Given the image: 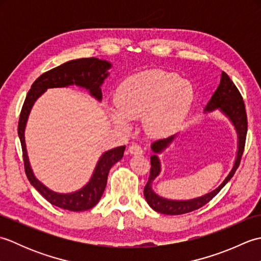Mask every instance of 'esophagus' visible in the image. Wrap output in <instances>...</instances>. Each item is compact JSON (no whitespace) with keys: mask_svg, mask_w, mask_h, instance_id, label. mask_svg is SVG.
Listing matches in <instances>:
<instances>
[{"mask_svg":"<svg viewBox=\"0 0 261 261\" xmlns=\"http://www.w3.org/2000/svg\"><path fill=\"white\" fill-rule=\"evenodd\" d=\"M129 152L131 154H142L143 150H142V148L139 145H137V143H134V145H131L129 147Z\"/></svg>","mask_w":261,"mask_h":261,"instance_id":"esophagus-1","label":"esophagus"}]
</instances>
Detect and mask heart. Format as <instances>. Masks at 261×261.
I'll list each match as a JSON object with an SVG mask.
<instances>
[{"label": "heart", "mask_w": 261, "mask_h": 261, "mask_svg": "<svg viewBox=\"0 0 261 261\" xmlns=\"http://www.w3.org/2000/svg\"><path fill=\"white\" fill-rule=\"evenodd\" d=\"M110 118L127 130L130 120L145 116V127L156 137L170 135L180 125L194 101V88L179 75L152 69L127 77L115 92Z\"/></svg>", "instance_id": "1"}]
</instances>
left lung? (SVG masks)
Segmentation results:
<instances>
[{
  "label": "left lung",
  "instance_id": "obj_1",
  "mask_svg": "<svg viewBox=\"0 0 261 261\" xmlns=\"http://www.w3.org/2000/svg\"><path fill=\"white\" fill-rule=\"evenodd\" d=\"M214 110H220L225 116H228L229 120L234 125L237 135H238V151H237V158L233 167H232L229 175L223 180L218 188L211 193L205 194L203 196H199L193 199H186V201H175V199H167L162 196L157 195L152 190V182L156 179V177L160 174V160L157 156V153L162 152L164 149L167 148L171 141L175 139L176 135L170 136L165 139H159L154 141L151 145L152 151L154 154L150 157L151 168H150V175H149V179L147 185L143 190L145 194L146 201L152 210L156 211L158 213L167 214V215H178V214H185L193 212L199 207L204 206L207 204L211 199H212L216 194H218L222 188L225 186L232 177H233L237 168L239 167L241 157L243 150H245V143H246V137H247V130H248V122H247V113L245 108V102L241 94L238 90L234 83L231 81L228 74L222 71L221 75V82L216 88V91L211 97L207 105L204 109V112H212Z\"/></svg>",
  "mask_w": 261,
  "mask_h": 261
}]
</instances>
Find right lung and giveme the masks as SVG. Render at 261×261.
I'll return each instance as SVG.
<instances>
[{
	"label": "right lung",
	"instance_id": "obj_1",
	"mask_svg": "<svg viewBox=\"0 0 261 261\" xmlns=\"http://www.w3.org/2000/svg\"><path fill=\"white\" fill-rule=\"evenodd\" d=\"M111 66L112 65L107 62V60H101L94 57L69 60V62L60 65L56 68L48 70L41 76H39L31 85L30 91L28 92L24 99L23 107H22L18 125V135L21 141L22 153H23L24 170L27 177L31 182V185L49 203L56 205V206L60 208L80 212V211H86L95 206L99 199H101L105 186H107L109 171L115 163H118L123 157L125 146L116 147L109 151H105L101 158L98 159L90 181L85 186H83L81 190L68 194L56 193L49 190L42 182L39 181L31 169L24 140V130L28 118H29L30 111L33 104L37 101V98L41 96L48 88L76 85L86 88L93 97L101 101V85L103 84L104 80L109 76L108 70L111 68Z\"/></svg>",
	"mask_w": 261,
	"mask_h": 261
}]
</instances>
